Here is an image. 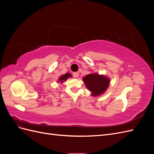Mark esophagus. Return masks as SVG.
Returning a JSON list of instances; mask_svg holds the SVG:
<instances>
[{"instance_id":"1","label":"esophagus","mask_w":154,"mask_h":154,"mask_svg":"<svg viewBox=\"0 0 154 154\" xmlns=\"http://www.w3.org/2000/svg\"><path fill=\"white\" fill-rule=\"evenodd\" d=\"M72 74H73V76L74 78H77L79 76V73L78 72H74Z\"/></svg>"}]
</instances>
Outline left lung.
<instances>
[{
    "instance_id": "obj_1",
    "label": "left lung",
    "mask_w": 154,
    "mask_h": 154,
    "mask_svg": "<svg viewBox=\"0 0 154 154\" xmlns=\"http://www.w3.org/2000/svg\"><path fill=\"white\" fill-rule=\"evenodd\" d=\"M85 85L92 93V96H100L106 91L109 87L110 80L104 75L91 73L83 78Z\"/></svg>"
}]
</instances>
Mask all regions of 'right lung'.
Masks as SVG:
<instances>
[{
  "instance_id": "obj_1",
  "label": "right lung",
  "mask_w": 154,
  "mask_h": 154,
  "mask_svg": "<svg viewBox=\"0 0 154 154\" xmlns=\"http://www.w3.org/2000/svg\"><path fill=\"white\" fill-rule=\"evenodd\" d=\"M71 76V74L70 73H66L63 74V75L61 76L59 78V80L58 82H60V83H62L63 82H66L67 79Z\"/></svg>"
}]
</instances>
